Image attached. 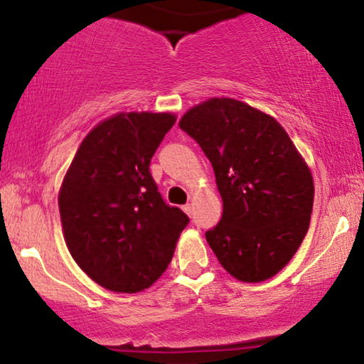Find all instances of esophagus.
Returning <instances> with one entry per match:
<instances>
[{"mask_svg":"<svg viewBox=\"0 0 364 364\" xmlns=\"http://www.w3.org/2000/svg\"><path fill=\"white\" fill-rule=\"evenodd\" d=\"M182 210H183V212H186L188 217H191V215H192V205H191V203H187V205H183V207H182Z\"/></svg>","mask_w":364,"mask_h":364,"instance_id":"esophagus-1","label":"esophagus"}]
</instances>
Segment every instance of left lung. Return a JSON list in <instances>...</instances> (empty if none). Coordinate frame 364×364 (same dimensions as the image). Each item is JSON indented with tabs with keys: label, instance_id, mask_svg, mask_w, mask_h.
Returning a JSON list of instances; mask_svg holds the SVG:
<instances>
[{
	"label": "left lung",
	"instance_id": "left-lung-1",
	"mask_svg": "<svg viewBox=\"0 0 364 364\" xmlns=\"http://www.w3.org/2000/svg\"><path fill=\"white\" fill-rule=\"evenodd\" d=\"M178 126L210 161L223 213L205 233L220 265L237 280L265 282L305 238L315 186L310 167L282 124L232 97H212Z\"/></svg>",
	"mask_w": 364,
	"mask_h": 364
}]
</instances>
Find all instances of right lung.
I'll list each match as a JSON object with an SVG mask.
<instances>
[{
	"mask_svg": "<svg viewBox=\"0 0 364 364\" xmlns=\"http://www.w3.org/2000/svg\"><path fill=\"white\" fill-rule=\"evenodd\" d=\"M172 112H117L82 139L59 188L68 250L107 290L139 293L167 270L188 223L149 171Z\"/></svg>",
	"mask_w": 364,
	"mask_h": 364,
	"instance_id": "1",
	"label": "right lung"
}]
</instances>
